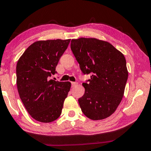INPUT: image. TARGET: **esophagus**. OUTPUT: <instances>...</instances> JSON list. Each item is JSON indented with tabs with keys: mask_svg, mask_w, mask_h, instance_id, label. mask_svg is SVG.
I'll list each match as a JSON object with an SVG mask.
<instances>
[{
	"mask_svg": "<svg viewBox=\"0 0 151 151\" xmlns=\"http://www.w3.org/2000/svg\"><path fill=\"white\" fill-rule=\"evenodd\" d=\"M71 84H72V87H75L76 85H77V83H76V82H72Z\"/></svg>",
	"mask_w": 151,
	"mask_h": 151,
	"instance_id": "1",
	"label": "esophagus"
}]
</instances>
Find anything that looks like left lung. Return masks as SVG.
I'll return each instance as SVG.
<instances>
[{
	"label": "left lung",
	"mask_w": 151,
	"mask_h": 151,
	"mask_svg": "<svg viewBox=\"0 0 151 151\" xmlns=\"http://www.w3.org/2000/svg\"><path fill=\"white\" fill-rule=\"evenodd\" d=\"M70 48L83 74H92L83 83V96L78 99L84 115L93 120L113 114L124 96L128 78L126 59L109 42L96 38L71 40Z\"/></svg>",
	"instance_id": "1"
}]
</instances>
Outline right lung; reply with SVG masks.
<instances>
[{"instance_id": "1", "label": "right lung", "mask_w": 151, "mask_h": 151, "mask_svg": "<svg viewBox=\"0 0 151 151\" xmlns=\"http://www.w3.org/2000/svg\"><path fill=\"white\" fill-rule=\"evenodd\" d=\"M70 42V39H57L34 42L17 63L19 96L28 113L39 122H52L61 114L71 83L50 77L56 73L57 63Z\"/></svg>"}]
</instances>
